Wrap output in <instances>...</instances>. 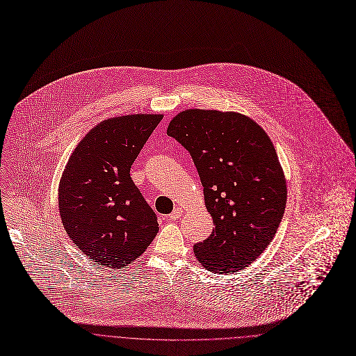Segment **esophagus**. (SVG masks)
<instances>
[{
  "label": "esophagus",
  "mask_w": 356,
  "mask_h": 356,
  "mask_svg": "<svg viewBox=\"0 0 356 356\" xmlns=\"http://www.w3.org/2000/svg\"><path fill=\"white\" fill-rule=\"evenodd\" d=\"M181 215H182V209L181 207H177V209H174L170 215L167 216V219L168 220H171V222H177L179 218H181Z\"/></svg>",
  "instance_id": "1"
}]
</instances>
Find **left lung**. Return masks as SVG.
<instances>
[{
	"label": "left lung",
	"instance_id": "obj_1",
	"mask_svg": "<svg viewBox=\"0 0 356 356\" xmlns=\"http://www.w3.org/2000/svg\"><path fill=\"white\" fill-rule=\"evenodd\" d=\"M167 134L191 154L215 223L193 245L195 257L216 273L243 269L270 244L286 207V181L272 141L241 113L204 109L181 112Z\"/></svg>",
	"mask_w": 356,
	"mask_h": 356
}]
</instances>
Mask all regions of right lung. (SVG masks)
<instances>
[{"mask_svg":"<svg viewBox=\"0 0 356 356\" xmlns=\"http://www.w3.org/2000/svg\"><path fill=\"white\" fill-rule=\"evenodd\" d=\"M163 115H127L95 126L71 154L58 186L63 226L92 261L123 268L159 233L157 215L130 167Z\"/></svg>","mask_w":356,"mask_h":356,"instance_id":"1","label":"right lung"}]
</instances>
